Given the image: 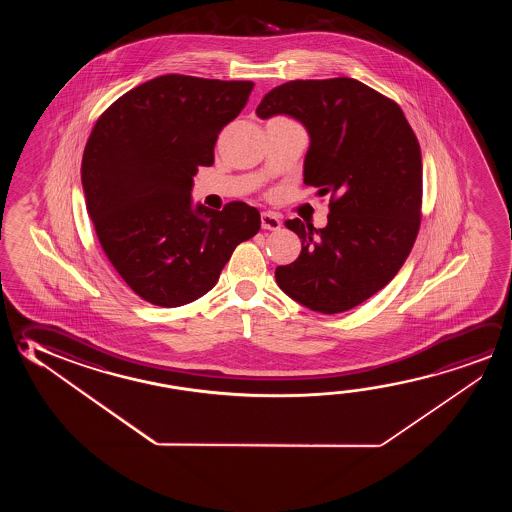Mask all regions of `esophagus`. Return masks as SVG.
<instances>
[{
    "label": "esophagus",
    "mask_w": 512,
    "mask_h": 512,
    "mask_svg": "<svg viewBox=\"0 0 512 512\" xmlns=\"http://www.w3.org/2000/svg\"><path fill=\"white\" fill-rule=\"evenodd\" d=\"M260 225H262L264 230H278L282 223H280L277 214H273V212H262V214H260Z\"/></svg>",
    "instance_id": "obj_1"
}]
</instances>
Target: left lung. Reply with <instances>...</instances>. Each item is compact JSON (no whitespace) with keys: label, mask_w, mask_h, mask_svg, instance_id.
Wrapping results in <instances>:
<instances>
[{"label":"left lung","mask_w":512,"mask_h":512,"mask_svg":"<svg viewBox=\"0 0 512 512\" xmlns=\"http://www.w3.org/2000/svg\"><path fill=\"white\" fill-rule=\"evenodd\" d=\"M275 114L307 128L303 182L330 198L327 227L285 221L302 252L278 266L277 284L316 312L353 309L393 280L418 237V139L396 101L344 76L278 85L257 107L259 118Z\"/></svg>","instance_id":"8db88e82"}]
</instances>
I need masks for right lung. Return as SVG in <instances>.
I'll return each mask as SVG.
<instances>
[{"label": "right lung", "instance_id": "right-lung-1", "mask_svg": "<svg viewBox=\"0 0 512 512\" xmlns=\"http://www.w3.org/2000/svg\"><path fill=\"white\" fill-rule=\"evenodd\" d=\"M253 82L164 75L137 85L101 114L85 144L82 185L103 252L146 302L180 307L218 282L235 246L257 234L244 202L193 209V176L214 164L223 126Z\"/></svg>", "mask_w": 512, "mask_h": 512}]
</instances>
